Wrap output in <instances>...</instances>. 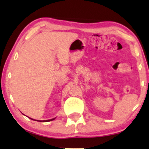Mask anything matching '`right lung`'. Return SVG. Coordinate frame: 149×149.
<instances>
[{
    "instance_id": "1",
    "label": "right lung",
    "mask_w": 149,
    "mask_h": 149,
    "mask_svg": "<svg viewBox=\"0 0 149 149\" xmlns=\"http://www.w3.org/2000/svg\"><path fill=\"white\" fill-rule=\"evenodd\" d=\"M30 119H31V118H30ZM54 118H53V119H51V120H43L44 122H49V121H51V120H54ZM32 120V119H31ZM38 121V120H37ZM39 121V120H38Z\"/></svg>"
}]
</instances>
